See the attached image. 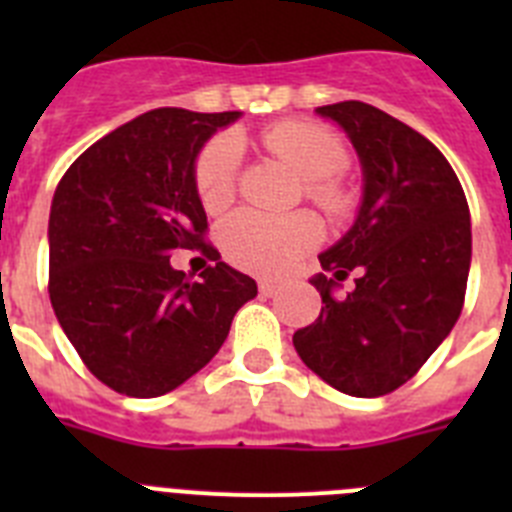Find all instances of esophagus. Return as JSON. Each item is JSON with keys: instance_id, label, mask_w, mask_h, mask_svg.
<instances>
[{"instance_id": "34e87169", "label": "esophagus", "mask_w": 512, "mask_h": 512, "mask_svg": "<svg viewBox=\"0 0 512 512\" xmlns=\"http://www.w3.org/2000/svg\"><path fill=\"white\" fill-rule=\"evenodd\" d=\"M259 292L264 297H274L279 292V284L277 282H269V279H264V282H259Z\"/></svg>"}]
</instances>
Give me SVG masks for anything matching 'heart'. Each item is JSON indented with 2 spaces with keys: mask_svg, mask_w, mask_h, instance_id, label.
<instances>
[{
  "mask_svg": "<svg viewBox=\"0 0 512 512\" xmlns=\"http://www.w3.org/2000/svg\"><path fill=\"white\" fill-rule=\"evenodd\" d=\"M261 143L305 182L307 194L328 212H343L348 194L330 176L346 166L348 153L333 130L305 120H284L261 133ZM241 146L235 138H217L197 161V192L207 212H220L233 202L238 184ZM323 225L312 212L266 215L241 210L228 217L220 230V243L238 269L277 277L318 246Z\"/></svg>",
  "mask_w": 512,
  "mask_h": 512,
  "instance_id": "obj_1",
  "label": "heart"
}]
</instances>
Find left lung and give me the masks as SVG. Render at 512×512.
<instances>
[{
    "mask_svg": "<svg viewBox=\"0 0 512 512\" xmlns=\"http://www.w3.org/2000/svg\"><path fill=\"white\" fill-rule=\"evenodd\" d=\"M351 140L364 176L354 225L320 253L318 320L292 336L338 392L379 397L408 382L456 325L472 264V220L431 140L364 102L318 107ZM357 271V289L338 296Z\"/></svg>",
    "mask_w": 512,
    "mask_h": 512,
    "instance_id": "obj_1",
    "label": "left lung"
}]
</instances>
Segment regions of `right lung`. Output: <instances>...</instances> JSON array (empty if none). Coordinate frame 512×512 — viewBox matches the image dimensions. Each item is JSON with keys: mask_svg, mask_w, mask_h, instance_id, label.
Listing matches in <instances>:
<instances>
[{"mask_svg": "<svg viewBox=\"0 0 512 512\" xmlns=\"http://www.w3.org/2000/svg\"><path fill=\"white\" fill-rule=\"evenodd\" d=\"M238 117L146 112L81 153L53 194V312L89 372L120 395L158 397L194 377L259 292L202 241L197 156ZM200 245L216 266L187 283L170 253Z\"/></svg>", "mask_w": 512, "mask_h": 512, "instance_id": "right-lung-1", "label": "right lung"}]
</instances>
